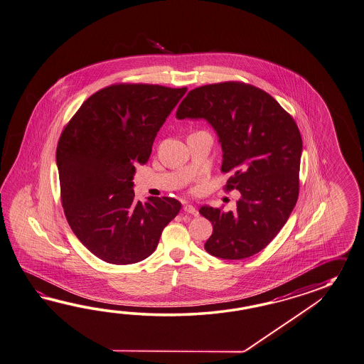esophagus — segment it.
<instances>
[{"mask_svg":"<svg viewBox=\"0 0 364 364\" xmlns=\"http://www.w3.org/2000/svg\"><path fill=\"white\" fill-rule=\"evenodd\" d=\"M183 211L187 212V213H190V215H194V216H198L199 213H198V210L195 208L193 204L185 203L183 204Z\"/></svg>","mask_w":364,"mask_h":364,"instance_id":"34e87169","label":"esophagus"}]
</instances>
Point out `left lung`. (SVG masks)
Returning <instances> with one entry per match:
<instances>
[{
    "label": "left lung",
    "mask_w": 364,
    "mask_h": 364,
    "mask_svg": "<svg viewBox=\"0 0 364 364\" xmlns=\"http://www.w3.org/2000/svg\"><path fill=\"white\" fill-rule=\"evenodd\" d=\"M177 119H205L219 136L225 190L241 193L235 212L203 205L212 223L204 249L221 259L259 253L287 223L299 196L303 140L294 118L270 94L228 81L188 92Z\"/></svg>",
    "instance_id": "1"
}]
</instances>
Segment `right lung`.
<instances>
[{"label": "right lung", "mask_w": 364, "mask_h": 364, "mask_svg": "<svg viewBox=\"0 0 364 364\" xmlns=\"http://www.w3.org/2000/svg\"><path fill=\"white\" fill-rule=\"evenodd\" d=\"M186 92L111 85L90 95L60 135L56 162L65 218L82 245L105 262L129 264L149 257L181 210L168 196L136 202L132 179Z\"/></svg>", "instance_id": "obj_1"}]
</instances>
